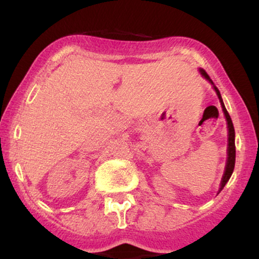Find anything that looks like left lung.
I'll list each match as a JSON object with an SVG mask.
<instances>
[{
  "label": "left lung",
  "mask_w": 259,
  "mask_h": 259,
  "mask_svg": "<svg viewBox=\"0 0 259 259\" xmlns=\"http://www.w3.org/2000/svg\"><path fill=\"white\" fill-rule=\"evenodd\" d=\"M200 73L202 74V76H203V78H206L208 81L213 85V89H214V91L217 92V96H218L219 101H221L223 112H224L225 119H227V123H228V130H229L228 132V159H227V165H225L224 175H223V178H222L221 187H219V192H221L222 190L224 189L225 184H227L229 179H230L231 174H233V171H234L235 156H236V151H235V130H234V125H233V121H231L230 115H229L227 108H225V106H224V102H223V100H222L221 92H219L218 89H217V86L213 84L212 79L209 78V75L206 73V70L201 69L200 68Z\"/></svg>",
  "instance_id": "1"
}]
</instances>
